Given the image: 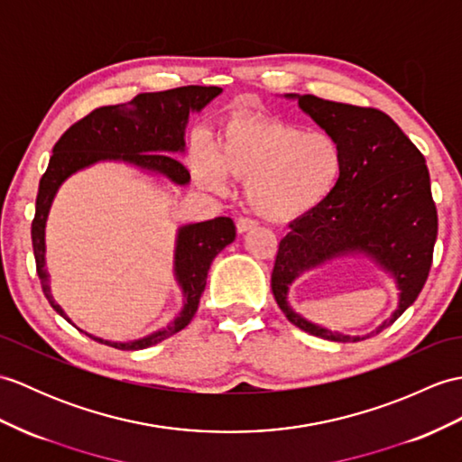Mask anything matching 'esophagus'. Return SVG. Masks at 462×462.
<instances>
[{"label":"esophagus","mask_w":462,"mask_h":462,"mask_svg":"<svg viewBox=\"0 0 462 462\" xmlns=\"http://www.w3.org/2000/svg\"><path fill=\"white\" fill-rule=\"evenodd\" d=\"M257 226V222L252 220V218H238V222H236V228H238V234H244V232H250Z\"/></svg>","instance_id":"1"}]
</instances>
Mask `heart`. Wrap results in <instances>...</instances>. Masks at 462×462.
Segmentation results:
<instances>
[{
	"mask_svg": "<svg viewBox=\"0 0 462 462\" xmlns=\"http://www.w3.org/2000/svg\"><path fill=\"white\" fill-rule=\"evenodd\" d=\"M345 171V153L327 132L262 116L230 120L217 147H202L195 173L214 190L228 177L248 179L245 197L270 220H293L319 208L335 192Z\"/></svg>",
	"mask_w": 462,
	"mask_h": 462,
	"instance_id": "heart-1",
	"label": "heart"
}]
</instances>
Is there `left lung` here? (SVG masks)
I'll return each instance as SVG.
<instances>
[{
  "instance_id": "1",
  "label": "left lung",
  "mask_w": 462,
  "mask_h": 462,
  "mask_svg": "<svg viewBox=\"0 0 462 462\" xmlns=\"http://www.w3.org/2000/svg\"><path fill=\"white\" fill-rule=\"evenodd\" d=\"M299 106L337 139L345 171L335 192L319 208L289 224L272 272V291L289 323L327 340L352 338L309 323L287 305V285L299 273L346 252L368 254L392 272L400 307L382 332L410 307L429 277L437 240V207L423 153L388 114L299 96Z\"/></svg>"
}]
</instances>
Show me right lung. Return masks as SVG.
I'll list each match as a JSON object with an SVG mask.
<instances>
[{"label": "right lung", "mask_w": 462, "mask_h": 462, "mask_svg": "<svg viewBox=\"0 0 462 462\" xmlns=\"http://www.w3.org/2000/svg\"><path fill=\"white\" fill-rule=\"evenodd\" d=\"M220 92L222 88L218 86H180V88L163 92H143L127 104L96 108L60 135L52 147V157L45 175L41 177L35 218L31 222V240H33L41 289L59 315L67 319L62 309L52 301L49 291L45 272V222L52 197L60 182L74 171L92 165L100 159H124L143 169L157 171L179 185H185L190 180L189 169L169 153L182 152L185 147L182 135H185L189 112L205 108ZM234 238L236 226L228 217H217L180 228L175 272L187 299L180 315L169 327L134 342L90 338L117 350H139L153 346L185 328L199 309L212 260L232 244Z\"/></svg>", "instance_id": "1"}]
</instances>
